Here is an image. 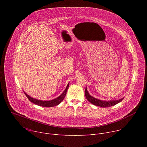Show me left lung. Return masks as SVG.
<instances>
[{"label":"left lung","instance_id":"left-lung-1","mask_svg":"<svg viewBox=\"0 0 147 147\" xmlns=\"http://www.w3.org/2000/svg\"><path fill=\"white\" fill-rule=\"evenodd\" d=\"M85 95H86V97L87 99V100L89 102H90L92 104L94 105H96L98 107H100L102 108H107V107H110L114 106L117 103L121 102L124 99V98H123L119 100H108V101L99 100V99L94 98L93 96L90 95L87 91V87L86 88V90H85Z\"/></svg>","mask_w":147,"mask_h":147}]
</instances>
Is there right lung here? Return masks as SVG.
<instances>
[{
	"label": "right lung",
	"mask_w": 147,
	"mask_h": 147,
	"mask_svg": "<svg viewBox=\"0 0 147 147\" xmlns=\"http://www.w3.org/2000/svg\"><path fill=\"white\" fill-rule=\"evenodd\" d=\"M69 83L67 84L65 90L63 91L59 96H58L57 98L51 100H38L36 99L30 97L28 95H27L24 91V93L25 94V95H26V96L27 97V98L29 99V100H30L31 102L34 103L35 105H37L38 106H40V107H55L57 105H59L60 102H62V100L64 99L65 97L66 96V92L67 91V89L69 88Z\"/></svg>",
	"instance_id": "obj_1"
}]
</instances>
